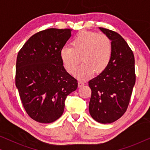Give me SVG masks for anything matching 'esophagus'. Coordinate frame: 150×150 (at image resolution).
Segmentation results:
<instances>
[{"label": "esophagus", "mask_w": 150, "mask_h": 150, "mask_svg": "<svg viewBox=\"0 0 150 150\" xmlns=\"http://www.w3.org/2000/svg\"><path fill=\"white\" fill-rule=\"evenodd\" d=\"M78 85H79V87H83L84 85H85V83H84L83 81H79V84H78Z\"/></svg>", "instance_id": "1"}]
</instances>
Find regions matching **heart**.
Segmentation results:
<instances>
[{"label": "heart", "mask_w": 150, "mask_h": 150, "mask_svg": "<svg viewBox=\"0 0 150 150\" xmlns=\"http://www.w3.org/2000/svg\"><path fill=\"white\" fill-rule=\"evenodd\" d=\"M111 41L105 35L83 30L73 39L71 46H63L60 57L69 74H74L81 60L83 63L77 71L81 79H88L105 70L112 56Z\"/></svg>", "instance_id": "obj_1"}]
</instances>
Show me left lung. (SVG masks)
Returning a JSON list of instances; mask_svg holds the SVG:
<instances>
[{
	"label": "left lung",
	"instance_id": "1",
	"mask_svg": "<svg viewBox=\"0 0 150 150\" xmlns=\"http://www.w3.org/2000/svg\"><path fill=\"white\" fill-rule=\"evenodd\" d=\"M112 43V56L105 70L89 81L91 89L89 110L93 120L110 124L128 108L136 75L132 50L117 33L100 27Z\"/></svg>",
	"mask_w": 150,
	"mask_h": 150
}]
</instances>
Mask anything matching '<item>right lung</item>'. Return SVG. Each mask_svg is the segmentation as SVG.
Wrapping results in <instances>:
<instances>
[{
    "mask_svg": "<svg viewBox=\"0 0 150 150\" xmlns=\"http://www.w3.org/2000/svg\"><path fill=\"white\" fill-rule=\"evenodd\" d=\"M71 29L48 28L28 39L18 52L16 85L26 112L36 122L49 124L63 113L67 96L78 87L65 70L61 49Z\"/></svg>",
    "mask_w": 150,
    "mask_h": 150,
    "instance_id": "obj_1",
    "label": "right lung"
}]
</instances>
